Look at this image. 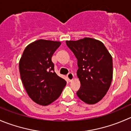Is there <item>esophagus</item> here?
Returning a JSON list of instances; mask_svg holds the SVG:
<instances>
[{
	"mask_svg": "<svg viewBox=\"0 0 131 131\" xmlns=\"http://www.w3.org/2000/svg\"><path fill=\"white\" fill-rule=\"evenodd\" d=\"M67 78H68V81H69L70 82H71V81H72L73 79H74L75 78L74 75H73L72 73H71V72H70V73L67 75Z\"/></svg>",
	"mask_w": 131,
	"mask_h": 131,
	"instance_id": "obj_1",
	"label": "esophagus"
}]
</instances>
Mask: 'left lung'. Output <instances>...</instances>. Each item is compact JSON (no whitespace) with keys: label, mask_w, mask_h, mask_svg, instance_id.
<instances>
[{"label":"left lung","mask_w":131,"mask_h":131,"mask_svg":"<svg viewBox=\"0 0 131 131\" xmlns=\"http://www.w3.org/2000/svg\"><path fill=\"white\" fill-rule=\"evenodd\" d=\"M77 59L81 88L77 95L88 104L103 99L113 79L112 56L102 41L91 38L66 41Z\"/></svg>","instance_id":"1"}]
</instances>
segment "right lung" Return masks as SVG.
<instances>
[{
	"label": "right lung",
	"mask_w": 131,
	"mask_h": 131,
	"mask_svg": "<svg viewBox=\"0 0 131 131\" xmlns=\"http://www.w3.org/2000/svg\"><path fill=\"white\" fill-rule=\"evenodd\" d=\"M61 42L40 39L25 47L19 61L23 85L36 104L48 106L59 98L67 82L54 72L52 57Z\"/></svg>",
	"instance_id": "right-lung-1"
}]
</instances>
